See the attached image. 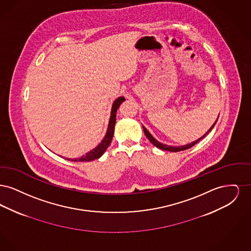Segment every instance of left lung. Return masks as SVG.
<instances>
[{
  "instance_id": "1",
  "label": "left lung",
  "mask_w": 251,
  "mask_h": 251,
  "mask_svg": "<svg viewBox=\"0 0 251 251\" xmlns=\"http://www.w3.org/2000/svg\"><path fill=\"white\" fill-rule=\"evenodd\" d=\"M215 123H216V121H215V123H214V125L209 129V131H207L203 136H201V138H199L198 140H196V141H194V142H192L190 144H187V145H184V146H180V147H171V146H167V145H165V144L160 143L159 141H157L155 138L150 133V131H148L145 127L143 126V130L144 132H145V134H146V136L148 137V139L151 142V144H153L155 147H157L158 149H160V150H163V151H173V152H177V151H184V150H187V149H190L192 148L194 145H196V144L198 143L200 140H201L202 138H204L205 136H206V134H208L210 131L213 130V128H214V126L215 125Z\"/></svg>"
}]
</instances>
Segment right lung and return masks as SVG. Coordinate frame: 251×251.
<instances>
[{"label":"right lung","instance_id":"1","mask_svg":"<svg viewBox=\"0 0 251 251\" xmlns=\"http://www.w3.org/2000/svg\"><path fill=\"white\" fill-rule=\"evenodd\" d=\"M124 100H125L124 97H120L114 101V103L112 105V110H111V117H110L109 123H108L107 131H106V134H105L104 138L102 139V141L99 144L95 149H93L89 152L85 153V155H83L80 158H77V159L76 158L75 159L67 158V160H70L72 162H90V161H93L95 159H99L100 156L105 152L106 149L109 147V145L113 139L115 124H116V120H117V111L120 107V104Z\"/></svg>","mask_w":251,"mask_h":251}]
</instances>
